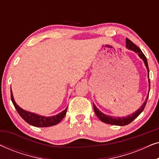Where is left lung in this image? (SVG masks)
Listing matches in <instances>:
<instances>
[{"label":"left lung","mask_w":159,"mask_h":159,"mask_svg":"<svg viewBox=\"0 0 159 159\" xmlns=\"http://www.w3.org/2000/svg\"><path fill=\"white\" fill-rule=\"evenodd\" d=\"M126 47H127V49L131 50V51H134V53H136L139 56V57L143 61V62H144L145 64V66L146 67L148 70V78H149V69H148V65L147 58L145 56L144 54H143L142 51H141V50L136 45H134V43H132L131 40H129L128 38H126ZM148 84H149L148 93H149L150 80H148ZM148 98V94L146 98H145V101H144V103H143V105L140 106V108H138L136 111H134L131 114L128 115L127 116L119 117V116H110V115H106L105 114H103V112H101V111L96 107V106H95L94 103H93V108H94V111L95 113V114H96V116L98 117L100 120L103 121V122L109 124V125H113L125 126V125H129V123H131L134 119L137 118V117H138L139 115L142 113L143 111L144 110L145 105H146Z\"/></svg>","instance_id":"left-lung-1"}]
</instances>
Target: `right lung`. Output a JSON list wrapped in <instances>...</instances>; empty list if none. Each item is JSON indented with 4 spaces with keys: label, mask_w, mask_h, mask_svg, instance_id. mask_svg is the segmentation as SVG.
<instances>
[{
    "label": "right lung",
    "mask_w": 159,
    "mask_h": 159,
    "mask_svg": "<svg viewBox=\"0 0 159 159\" xmlns=\"http://www.w3.org/2000/svg\"><path fill=\"white\" fill-rule=\"evenodd\" d=\"M11 98L13 104H14L15 108H16L17 112L20 115L21 118L25 120L26 122L30 124V125L34 126V127H51L57 125L62 120L63 118L65 116L66 113L67 108L66 109L63 111L59 114L55 115V116H45L42 115H39L34 113L28 111L24 110L21 108L20 106L17 105L16 102L14 101V96H13V93L11 88Z\"/></svg>",
    "instance_id": "obj_1"
}]
</instances>
